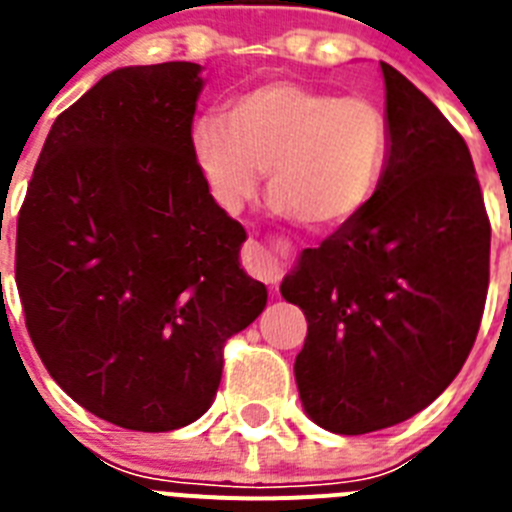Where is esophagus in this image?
Wrapping results in <instances>:
<instances>
[{
    "instance_id": "esophagus-1",
    "label": "esophagus",
    "mask_w": 512,
    "mask_h": 512,
    "mask_svg": "<svg viewBox=\"0 0 512 512\" xmlns=\"http://www.w3.org/2000/svg\"><path fill=\"white\" fill-rule=\"evenodd\" d=\"M289 243H271V241H248L243 246V264L253 277L269 287H277L287 271Z\"/></svg>"
}]
</instances>
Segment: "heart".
<instances>
[{
  "mask_svg": "<svg viewBox=\"0 0 512 512\" xmlns=\"http://www.w3.org/2000/svg\"><path fill=\"white\" fill-rule=\"evenodd\" d=\"M192 158L212 200L238 212L269 171V197L315 230L351 223L390 158V125L372 99L274 81L235 97L223 120L192 130Z\"/></svg>",
  "mask_w": 512,
  "mask_h": 512,
  "instance_id": "1",
  "label": "heart"
}]
</instances>
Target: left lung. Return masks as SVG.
<instances>
[{
    "label": "left lung",
    "mask_w": 512,
    "mask_h": 512,
    "mask_svg": "<svg viewBox=\"0 0 512 512\" xmlns=\"http://www.w3.org/2000/svg\"><path fill=\"white\" fill-rule=\"evenodd\" d=\"M390 158L372 202L282 282L307 338L305 413L341 436L382 431L441 395L477 338L490 284V217L459 130L382 63Z\"/></svg>",
    "instance_id": "obj_1"
}]
</instances>
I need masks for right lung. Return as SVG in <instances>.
I'll return each instance as SVG.
<instances>
[{
    "mask_svg": "<svg viewBox=\"0 0 512 512\" xmlns=\"http://www.w3.org/2000/svg\"><path fill=\"white\" fill-rule=\"evenodd\" d=\"M200 66H128L53 122L17 215L15 282L48 374L128 431L200 418L223 348L259 318L246 230L192 158Z\"/></svg>",
    "mask_w": 512,
    "mask_h": 512,
    "instance_id": "obj_1",
    "label": "right lung"
}]
</instances>
